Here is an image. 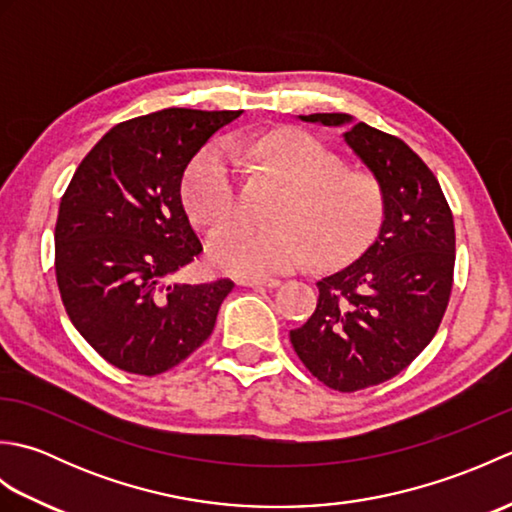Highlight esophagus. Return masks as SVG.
Wrapping results in <instances>:
<instances>
[{"label": "esophagus", "mask_w": 512, "mask_h": 512, "mask_svg": "<svg viewBox=\"0 0 512 512\" xmlns=\"http://www.w3.org/2000/svg\"><path fill=\"white\" fill-rule=\"evenodd\" d=\"M237 286H248V288H275L279 286L277 279H237Z\"/></svg>", "instance_id": "1"}]
</instances>
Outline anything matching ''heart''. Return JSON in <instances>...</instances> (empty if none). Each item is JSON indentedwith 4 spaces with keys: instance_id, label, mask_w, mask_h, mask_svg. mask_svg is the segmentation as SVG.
<instances>
[{
    "instance_id": "obj_1",
    "label": "heart",
    "mask_w": 512,
    "mask_h": 512,
    "mask_svg": "<svg viewBox=\"0 0 512 512\" xmlns=\"http://www.w3.org/2000/svg\"><path fill=\"white\" fill-rule=\"evenodd\" d=\"M246 154L290 184L277 206L279 224L259 226L235 220L209 237V259L228 275L257 279L308 264L352 262L376 242L385 222V193L367 173L345 171V162L321 140L297 129L242 134L215 143L195 158L184 200L200 224L233 215L239 200V158Z\"/></svg>"
}]
</instances>
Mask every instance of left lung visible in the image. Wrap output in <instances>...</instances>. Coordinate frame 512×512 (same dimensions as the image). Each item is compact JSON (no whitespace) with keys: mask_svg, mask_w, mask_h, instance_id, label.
Returning a JSON list of instances; mask_svg holds the SVG:
<instances>
[{"mask_svg":"<svg viewBox=\"0 0 512 512\" xmlns=\"http://www.w3.org/2000/svg\"><path fill=\"white\" fill-rule=\"evenodd\" d=\"M299 118L345 127V143L385 193L376 242L319 281L317 308L290 330L308 372L350 394L400 374L436 336L453 288V215L438 178L400 138L354 123L350 114Z\"/></svg>","mask_w":512,"mask_h":512,"instance_id":"left-lung-1","label":"left lung"}]
</instances>
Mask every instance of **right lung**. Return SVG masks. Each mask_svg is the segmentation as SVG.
Masks as SVG:
<instances>
[{"label": "right lung", "mask_w": 512, "mask_h": 512, "mask_svg": "<svg viewBox=\"0 0 512 512\" xmlns=\"http://www.w3.org/2000/svg\"><path fill=\"white\" fill-rule=\"evenodd\" d=\"M242 112L169 107L110 129L65 189L54 273L65 312L107 363L158 376L209 339L231 279L176 284L200 257L182 204L193 156Z\"/></svg>", "instance_id": "right-lung-1"}]
</instances>
